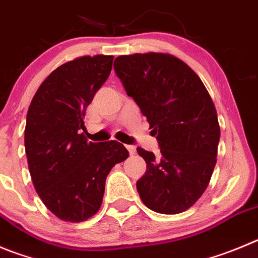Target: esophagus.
Listing matches in <instances>:
<instances>
[{
    "instance_id": "esophagus-1",
    "label": "esophagus",
    "mask_w": 258,
    "mask_h": 258,
    "mask_svg": "<svg viewBox=\"0 0 258 258\" xmlns=\"http://www.w3.org/2000/svg\"><path fill=\"white\" fill-rule=\"evenodd\" d=\"M127 150H128V153L131 154V155H134V154L136 153V148H135V146H132V145L127 146Z\"/></svg>"
}]
</instances>
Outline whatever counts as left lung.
Masks as SVG:
<instances>
[{
    "label": "left lung",
    "instance_id": "8db88e82",
    "mask_svg": "<svg viewBox=\"0 0 258 258\" xmlns=\"http://www.w3.org/2000/svg\"><path fill=\"white\" fill-rule=\"evenodd\" d=\"M114 71L160 148L158 155L137 148L148 165L137 192L155 213H183L205 192L216 164L220 127L213 99L196 72L168 53L119 56Z\"/></svg>",
    "mask_w": 258,
    "mask_h": 258
}]
</instances>
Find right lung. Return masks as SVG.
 Instances as JSON below:
<instances>
[{
    "mask_svg": "<svg viewBox=\"0 0 258 258\" xmlns=\"http://www.w3.org/2000/svg\"><path fill=\"white\" fill-rule=\"evenodd\" d=\"M113 56H84L57 67L26 114L25 153L31 180L48 210L79 223L98 213L105 179L128 158L118 141L91 143L81 130L88 105L112 71Z\"/></svg>",
    "mask_w": 258,
    "mask_h": 258,
    "instance_id": "obj_1",
    "label": "right lung"
}]
</instances>
